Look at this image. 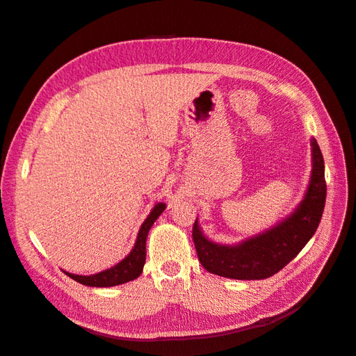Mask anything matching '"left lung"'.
<instances>
[{
  "instance_id": "obj_1",
  "label": "left lung",
  "mask_w": 356,
  "mask_h": 356,
  "mask_svg": "<svg viewBox=\"0 0 356 356\" xmlns=\"http://www.w3.org/2000/svg\"><path fill=\"white\" fill-rule=\"evenodd\" d=\"M310 145L312 174L303 200L275 227L236 245H222L208 239L195 221L193 242L209 273L239 281L266 279L282 270L306 246L318 229L327 196L324 157L315 138Z\"/></svg>"
}]
</instances>
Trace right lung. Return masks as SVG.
Returning <instances> with one entry per match:
<instances>
[{"label":"right lung","instance_id":"1","mask_svg":"<svg viewBox=\"0 0 356 356\" xmlns=\"http://www.w3.org/2000/svg\"><path fill=\"white\" fill-rule=\"evenodd\" d=\"M166 204L165 203H156L154 208L149 212L145 221L143 222L141 229L138 232V238L135 242V246L132 248V251L129 252L120 263H117L115 266L106 268V270H102L99 273L89 275V276H81V275H74L70 272L63 270V273L68 275L74 281H77L83 285L88 286H115V285H122L129 281H134L139 275L143 273V268L145 264V245H147V236L149 229L153 227L154 221L160 217L161 212L165 211Z\"/></svg>","mask_w":356,"mask_h":356}]
</instances>
